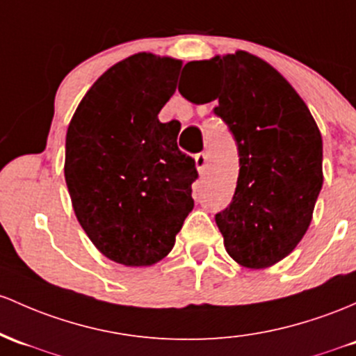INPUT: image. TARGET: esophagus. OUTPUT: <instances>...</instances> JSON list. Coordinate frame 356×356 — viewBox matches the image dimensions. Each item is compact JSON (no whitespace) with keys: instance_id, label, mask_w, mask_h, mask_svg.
<instances>
[{"instance_id":"obj_1","label":"esophagus","mask_w":356,"mask_h":356,"mask_svg":"<svg viewBox=\"0 0 356 356\" xmlns=\"http://www.w3.org/2000/svg\"><path fill=\"white\" fill-rule=\"evenodd\" d=\"M194 162H196V169L199 170V174H204L206 167H208V155L197 154L196 157H194Z\"/></svg>"}]
</instances>
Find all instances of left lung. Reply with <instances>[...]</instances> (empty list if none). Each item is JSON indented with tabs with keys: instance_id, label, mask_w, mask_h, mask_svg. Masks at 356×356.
<instances>
[{
	"instance_id": "obj_1",
	"label": "left lung",
	"mask_w": 356,
	"mask_h": 356,
	"mask_svg": "<svg viewBox=\"0 0 356 356\" xmlns=\"http://www.w3.org/2000/svg\"><path fill=\"white\" fill-rule=\"evenodd\" d=\"M216 95L214 108L236 140L240 172L233 201L216 214L225 248L247 268H267L286 259L312 220L323 187V138L311 111L286 77L245 50L186 65ZM184 67V69H186Z\"/></svg>"
}]
</instances>
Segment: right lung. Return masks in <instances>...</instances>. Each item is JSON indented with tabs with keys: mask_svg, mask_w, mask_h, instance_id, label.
<instances>
[{
	"mask_svg": "<svg viewBox=\"0 0 356 356\" xmlns=\"http://www.w3.org/2000/svg\"><path fill=\"white\" fill-rule=\"evenodd\" d=\"M181 67L148 52L123 58L91 86L67 128L64 175L77 221L127 267L169 255L194 208V159L179 150L177 121H159Z\"/></svg>",
	"mask_w": 356,
	"mask_h": 356,
	"instance_id": "right-lung-1",
	"label": "right lung"
}]
</instances>
